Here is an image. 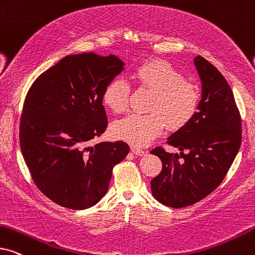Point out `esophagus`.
I'll return each instance as SVG.
<instances>
[{
	"instance_id": "esophagus-1",
	"label": "esophagus",
	"mask_w": 255,
	"mask_h": 255,
	"mask_svg": "<svg viewBox=\"0 0 255 255\" xmlns=\"http://www.w3.org/2000/svg\"><path fill=\"white\" fill-rule=\"evenodd\" d=\"M131 151L133 152L134 154H137V156H143V154L146 153V151H144L143 148L138 147V146H134V145H132L131 146Z\"/></svg>"
}]
</instances>
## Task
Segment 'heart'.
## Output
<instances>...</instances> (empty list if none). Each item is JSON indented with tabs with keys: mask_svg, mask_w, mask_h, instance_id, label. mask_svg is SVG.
<instances>
[{
	"mask_svg": "<svg viewBox=\"0 0 255 255\" xmlns=\"http://www.w3.org/2000/svg\"><path fill=\"white\" fill-rule=\"evenodd\" d=\"M135 84L151 91L147 114H132L114 127L118 139L144 146L161 133L165 123L172 130L184 128L199 108L201 91L197 83L185 79L171 63L152 59L140 64L132 74ZM131 89L124 79L116 78L104 89L103 102L116 114L128 107Z\"/></svg>",
	"mask_w": 255,
	"mask_h": 255,
	"instance_id": "obj_1",
	"label": "heart"
}]
</instances>
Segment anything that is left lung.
Returning a JSON list of instances; mask_svg holds the SVG:
<instances>
[{"label":"left lung","instance_id":"8db88e82","mask_svg":"<svg viewBox=\"0 0 255 255\" xmlns=\"http://www.w3.org/2000/svg\"><path fill=\"white\" fill-rule=\"evenodd\" d=\"M203 84L198 112L167 138L180 154L157 146L151 153L163 168L151 180L153 197L168 207L193 205L212 193L229 172L241 145V117L232 89L221 72L201 56L194 58Z\"/></svg>","mask_w":255,"mask_h":255}]
</instances>
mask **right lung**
<instances>
[{
	"label": "right lung",
	"mask_w": 255,
	"mask_h": 255,
	"mask_svg": "<svg viewBox=\"0 0 255 255\" xmlns=\"http://www.w3.org/2000/svg\"><path fill=\"white\" fill-rule=\"evenodd\" d=\"M114 55L65 56L35 79L19 122V146L38 190L59 206L84 210L105 196L123 140L90 145L107 130V85L123 70Z\"/></svg>",
	"instance_id": "right-lung-1"
}]
</instances>
